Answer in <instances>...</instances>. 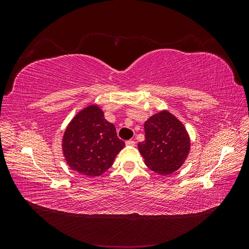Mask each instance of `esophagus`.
<instances>
[{
  "mask_svg": "<svg viewBox=\"0 0 249 249\" xmlns=\"http://www.w3.org/2000/svg\"><path fill=\"white\" fill-rule=\"evenodd\" d=\"M125 144H126V145H131V146H134L135 144H136V142H135L134 140H127V141L125 142Z\"/></svg>",
  "mask_w": 249,
  "mask_h": 249,
  "instance_id": "obj_1",
  "label": "esophagus"
}]
</instances>
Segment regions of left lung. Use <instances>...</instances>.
Listing matches in <instances>:
<instances>
[{
	"label": "left lung",
	"mask_w": 249,
	"mask_h": 249,
	"mask_svg": "<svg viewBox=\"0 0 249 249\" xmlns=\"http://www.w3.org/2000/svg\"><path fill=\"white\" fill-rule=\"evenodd\" d=\"M145 140L138 148L148 168L162 176L178 170L189 154L190 140L184 125L163 111L144 124Z\"/></svg>",
	"instance_id": "left-lung-1"
}]
</instances>
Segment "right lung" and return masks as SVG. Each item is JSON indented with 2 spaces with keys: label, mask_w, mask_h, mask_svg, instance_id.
I'll list each match as a JSON object with an SVG mask.
<instances>
[{
  "label": "right lung",
  "mask_w": 249,
  "mask_h": 249,
  "mask_svg": "<svg viewBox=\"0 0 249 249\" xmlns=\"http://www.w3.org/2000/svg\"><path fill=\"white\" fill-rule=\"evenodd\" d=\"M124 146L115 125L104 118L96 106H89L74 117L63 136V155L70 167L86 177L108 170Z\"/></svg>",
  "instance_id": "right-lung-1"
}]
</instances>
